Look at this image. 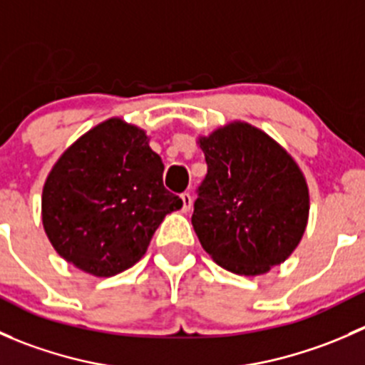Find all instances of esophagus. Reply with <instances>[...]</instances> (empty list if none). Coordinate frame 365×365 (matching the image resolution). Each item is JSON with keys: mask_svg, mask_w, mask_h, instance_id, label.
<instances>
[{"mask_svg": "<svg viewBox=\"0 0 365 365\" xmlns=\"http://www.w3.org/2000/svg\"><path fill=\"white\" fill-rule=\"evenodd\" d=\"M180 197H182V212H189L192 208V196L189 192H183Z\"/></svg>", "mask_w": 365, "mask_h": 365, "instance_id": "1", "label": "esophagus"}]
</instances>
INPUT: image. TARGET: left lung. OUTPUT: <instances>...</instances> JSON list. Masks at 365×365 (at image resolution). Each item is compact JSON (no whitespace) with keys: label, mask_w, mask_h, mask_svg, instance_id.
Segmentation results:
<instances>
[{"label":"left lung","mask_w":365,"mask_h":365,"mask_svg":"<svg viewBox=\"0 0 365 365\" xmlns=\"http://www.w3.org/2000/svg\"><path fill=\"white\" fill-rule=\"evenodd\" d=\"M197 143L208 165L192 213L201 245L233 274H267L288 259L307 226L309 189L300 168L244 121Z\"/></svg>","instance_id":"1"}]
</instances>
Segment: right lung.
Instances as JSON below:
<instances>
[{
    "label": "right lung",
    "instance_id": "obj_1",
    "mask_svg": "<svg viewBox=\"0 0 365 365\" xmlns=\"http://www.w3.org/2000/svg\"><path fill=\"white\" fill-rule=\"evenodd\" d=\"M162 173L141 128L111 118L86 132L43 185L42 222L56 252L95 277L138 263L164 217L182 208Z\"/></svg>",
    "mask_w": 365,
    "mask_h": 365
}]
</instances>
